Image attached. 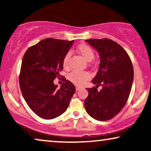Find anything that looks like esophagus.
Segmentation results:
<instances>
[{
    "label": "esophagus",
    "instance_id": "esophagus-1",
    "mask_svg": "<svg viewBox=\"0 0 151 151\" xmlns=\"http://www.w3.org/2000/svg\"><path fill=\"white\" fill-rule=\"evenodd\" d=\"M81 88H82V87H80V86H76V91H78V90H80Z\"/></svg>",
    "mask_w": 151,
    "mask_h": 151
}]
</instances>
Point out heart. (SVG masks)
<instances>
[{
	"instance_id": "b5f03b06",
	"label": "heart",
	"mask_w": 151,
	"mask_h": 151,
	"mask_svg": "<svg viewBox=\"0 0 151 151\" xmlns=\"http://www.w3.org/2000/svg\"><path fill=\"white\" fill-rule=\"evenodd\" d=\"M78 51L87 61H91L94 58V51L91 47L87 44H81L77 47ZM70 52H67L63 58L62 64L65 69H68L69 67V59ZM91 77V74L87 71H73L69 73L68 78L70 81L76 85H81L87 80Z\"/></svg>"
}]
</instances>
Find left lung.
I'll use <instances>...</instances> for the list:
<instances>
[{
	"label": "left lung",
	"instance_id": "obj_1",
	"mask_svg": "<svg viewBox=\"0 0 151 151\" xmlns=\"http://www.w3.org/2000/svg\"><path fill=\"white\" fill-rule=\"evenodd\" d=\"M85 40L100 54V66L92 83L102 87L100 91L95 87L87 89L85 110L96 120H110L122 110L129 98L134 79L132 60L125 49L111 39Z\"/></svg>",
	"mask_w": 151,
	"mask_h": 151
}]
</instances>
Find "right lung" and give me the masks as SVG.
Masks as SVG:
<instances>
[{
	"label": "right lung",
	"instance_id": "obj_1",
	"mask_svg": "<svg viewBox=\"0 0 151 151\" xmlns=\"http://www.w3.org/2000/svg\"><path fill=\"white\" fill-rule=\"evenodd\" d=\"M74 40L45 39L24 53L19 76V87L30 109L40 117L52 119L68 107L75 87L64 77L60 88L53 81L60 78L64 55Z\"/></svg>",
	"mask_w": 151,
	"mask_h": 151
}]
</instances>
